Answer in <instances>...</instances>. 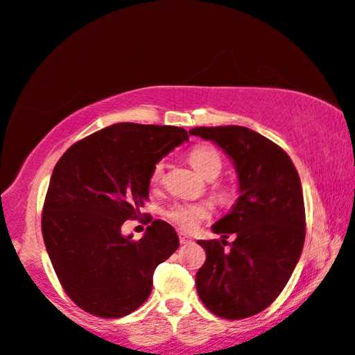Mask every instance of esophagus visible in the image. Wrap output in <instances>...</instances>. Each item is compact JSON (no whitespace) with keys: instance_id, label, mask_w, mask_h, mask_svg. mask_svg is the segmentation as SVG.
<instances>
[{"instance_id":"esophagus-1","label":"esophagus","mask_w":355,"mask_h":355,"mask_svg":"<svg viewBox=\"0 0 355 355\" xmlns=\"http://www.w3.org/2000/svg\"><path fill=\"white\" fill-rule=\"evenodd\" d=\"M178 237H180V243L182 245H187V243H191L193 242L190 235H187V234H178Z\"/></svg>"}]
</instances>
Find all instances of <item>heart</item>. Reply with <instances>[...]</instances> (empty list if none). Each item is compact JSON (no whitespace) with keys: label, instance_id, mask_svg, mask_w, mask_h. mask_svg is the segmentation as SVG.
Returning a JSON list of instances; mask_svg holds the SVG:
<instances>
[{"label":"heart","instance_id":"heart-1","mask_svg":"<svg viewBox=\"0 0 355 355\" xmlns=\"http://www.w3.org/2000/svg\"><path fill=\"white\" fill-rule=\"evenodd\" d=\"M188 162L191 167L201 175L202 178L209 180L220 173L222 168V157L214 148L209 146H198L193 148L188 154ZM164 165L155 164L153 172H150V182L159 183L162 178ZM165 216L168 217L173 224H177L183 230H193L200 225L201 220L207 219L211 216V206L206 202H177V205L170 206Z\"/></svg>","mask_w":355,"mask_h":355}]
</instances>
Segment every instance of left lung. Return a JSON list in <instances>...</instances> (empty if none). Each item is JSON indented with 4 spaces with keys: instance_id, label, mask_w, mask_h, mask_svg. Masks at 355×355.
<instances>
[{
    "instance_id": "obj_1",
    "label": "left lung",
    "mask_w": 355,
    "mask_h": 355,
    "mask_svg": "<svg viewBox=\"0 0 355 355\" xmlns=\"http://www.w3.org/2000/svg\"><path fill=\"white\" fill-rule=\"evenodd\" d=\"M190 135L219 146L239 177L237 201L212 225L222 239L198 242L206 250L198 295L220 318H247L276 300L299 263L305 242L299 173L279 146L245 126H198ZM229 233L236 240L225 250Z\"/></svg>"
}]
</instances>
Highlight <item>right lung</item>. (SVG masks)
<instances>
[{"mask_svg": "<svg viewBox=\"0 0 355 355\" xmlns=\"http://www.w3.org/2000/svg\"><path fill=\"white\" fill-rule=\"evenodd\" d=\"M188 141L178 126L115 123L71 146L51 173L42 234L66 294L87 313L120 318L148 300L155 268L178 235L154 220L143 237L123 235L149 200L150 172Z\"/></svg>", "mask_w": 355, "mask_h": 355, "instance_id": "1", "label": "right lung"}]
</instances>
